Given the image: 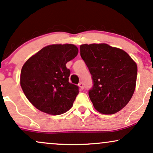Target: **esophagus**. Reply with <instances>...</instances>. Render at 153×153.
Returning a JSON list of instances; mask_svg holds the SVG:
<instances>
[{
  "label": "esophagus",
  "mask_w": 153,
  "mask_h": 153,
  "mask_svg": "<svg viewBox=\"0 0 153 153\" xmlns=\"http://www.w3.org/2000/svg\"><path fill=\"white\" fill-rule=\"evenodd\" d=\"M79 87H80V90H83V89H84V84L82 83V82H79Z\"/></svg>",
  "instance_id": "34e87169"
}]
</instances>
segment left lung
<instances>
[{
	"label": "left lung",
	"instance_id": "1",
	"mask_svg": "<svg viewBox=\"0 0 153 153\" xmlns=\"http://www.w3.org/2000/svg\"><path fill=\"white\" fill-rule=\"evenodd\" d=\"M80 56L92 75L88 92L94 108L103 114L121 111L134 92L136 63L123 50L104 43L82 45Z\"/></svg>",
	"mask_w": 153,
	"mask_h": 153
}]
</instances>
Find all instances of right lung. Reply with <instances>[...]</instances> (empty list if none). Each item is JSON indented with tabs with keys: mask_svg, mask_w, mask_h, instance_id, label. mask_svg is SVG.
<instances>
[{
	"mask_svg": "<svg viewBox=\"0 0 153 153\" xmlns=\"http://www.w3.org/2000/svg\"><path fill=\"white\" fill-rule=\"evenodd\" d=\"M78 54L71 44L51 45L41 49L24 64L20 84L27 98L39 111L60 115L72 107L79 87L68 82L66 63Z\"/></svg>",
	"mask_w": 153,
	"mask_h": 153,
	"instance_id": "right-lung-1",
	"label": "right lung"
}]
</instances>
